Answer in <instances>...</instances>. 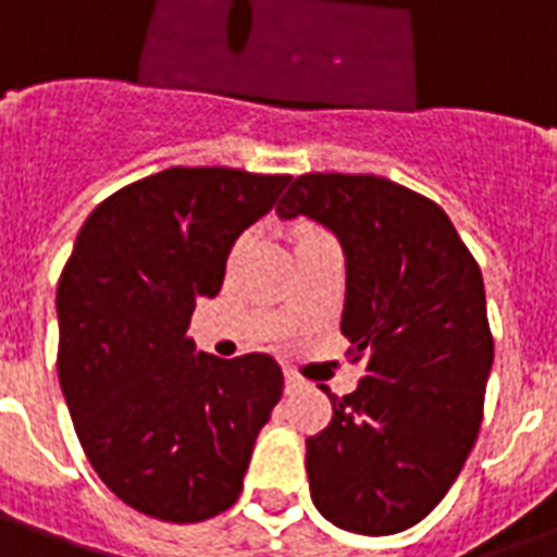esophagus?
Returning a JSON list of instances; mask_svg holds the SVG:
<instances>
[{"mask_svg":"<svg viewBox=\"0 0 557 557\" xmlns=\"http://www.w3.org/2000/svg\"><path fill=\"white\" fill-rule=\"evenodd\" d=\"M297 389H304V379L297 372L286 370V393H297Z\"/></svg>","mask_w":557,"mask_h":557,"instance_id":"obj_1","label":"esophagus"}]
</instances>
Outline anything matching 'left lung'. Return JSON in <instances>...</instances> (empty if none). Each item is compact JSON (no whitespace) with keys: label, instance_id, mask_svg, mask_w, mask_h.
<instances>
[{"label":"left lung","instance_id":"obj_1","mask_svg":"<svg viewBox=\"0 0 557 557\" xmlns=\"http://www.w3.org/2000/svg\"><path fill=\"white\" fill-rule=\"evenodd\" d=\"M338 236L341 332L356 393L306 440L312 503L335 527L396 535L428 518L474 448L494 341L480 265L436 201L381 176L309 173L277 205Z\"/></svg>","mask_w":557,"mask_h":557}]
</instances>
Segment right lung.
Listing matches in <instances>:
<instances>
[{"mask_svg":"<svg viewBox=\"0 0 557 557\" xmlns=\"http://www.w3.org/2000/svg\"><path fill=\"white\" fill-rule=\"evenodd\" d=\"M292 176L170 168L91 210L57 283V375L91 468L126 506L199 523L243 492L253 442L283 396L262 352L222 361L187 338L216 297L236 236Z\"/></svg>","mask_w":557,"mask_h":557,"instance_id":"obj_1","label":"right lung"}]
</instances>
